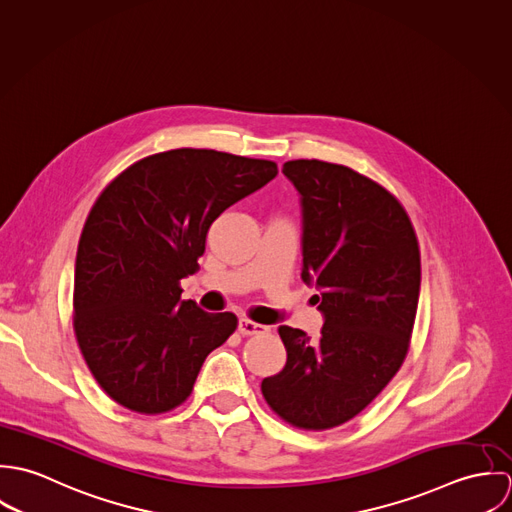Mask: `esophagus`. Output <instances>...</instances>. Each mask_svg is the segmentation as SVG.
I'll return each instance as SVG.
<instances>
[{"label":"esophagus","instance_id":"obj_1","mask_svg":"<svg viewBox=\"0 0 512 512\" xmlns=\"http://www.w3.org/2000/svg\"><path fill=\"white\" fill-rule=\"evenodd\" d=\"M238 333L244 335V337H250V335H264L268 333V327L266 325H260V323H254L250 319H240L238 321Z\"/></svg>","mask_w":512,"mask_h":512}]
</instances>
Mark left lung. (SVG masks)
I'll list each match as a JSON object with an SVG mask.
<instances>
[{
  "label": "left lung",
  "instance_id": "left-lung-1",
  "mask_svg": "<svg viewBox=\"0 0 512 512\" xmlns=\"http://www.w3.org/2000/svg\"><path fill=\"white\" fill-rule=\"evenodd\" d=\"M282 171L301 195V280L319 293L325 325L317 339L278 329L288 361L262 394L284 422L323 432L363 412L404 363L420 246L400 201L351 167L295 159Z\"/></svg>",
  "mask_w": 512,
  "mask_h": 512
}]
</instances>
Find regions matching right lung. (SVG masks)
Instances as JSON below:
<instances>
[{
  "mask_svg": "<svg viewBox=\"0 0 512 512\" xmlns=\"http://www.w3.org/2000/svg\"><path fill=\"white\" fill-rule=\"evenodd\" d=\"M278 175L268 159L181 147L124 169L96 199L74 264L73 327L100 388L138 414H163L193 390L234 313L181 299L211 224Z\"/></svg>",
  "mask_w": 512,
  "mask_h": 512,
  "instance_id": "obj_1",
  "label": "right lung"
}]
</instances>
